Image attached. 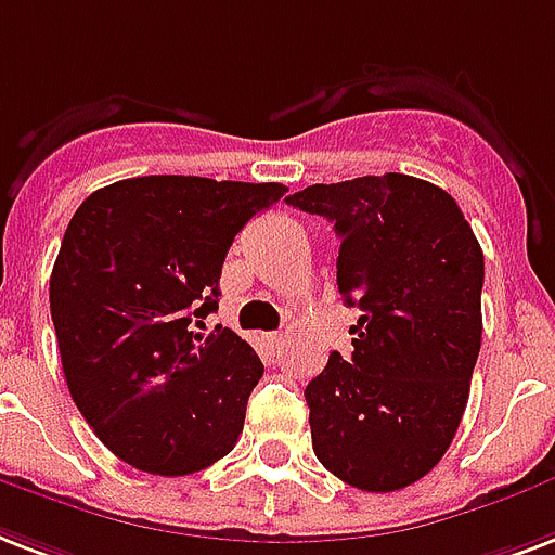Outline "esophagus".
I'll use <instances>...</instances> for the list:
<instances>
[{
  "label": "esophagus",
  "mask_w": 555,
  "mask_h": 555,
  "mask_svg": "<svg viewBox=\"0 0 555 555\" xmlns=\"http://www.w3.org/2000/svg\"><path fill=\"white\" fill-rule=\"evenodd\" d=\"M264 344H268L270 349H279V344H282V337H279L276 332H270V334H264Z\"/></svg>",
  "instance_id": "34e87169"
}]
</instances>
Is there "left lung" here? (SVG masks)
Listing matches in <instances>:
<instances>
[{
	"instance_id": "obj_1",
	"label": "left lung",
	"mask_w": 555,
	"mask_h": 555,
	"mask_svg": "<svg viewBox=\"0 0 555 555\" xmlns=\"http://www.w3.org/2000/svg\"><path fill=\"white\" fill-rule=\"evenodd\" d=\"M291 206L340 238L337 287L361 311L354 352L306 387L317 460L363 492H396L442 460L480 354L483 249L446 189L408 175L308 185Z\"/></svg>"
}]
</instances>
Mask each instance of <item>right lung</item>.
I'll use <instances>...</instances> for the list:
<instances>
[{"label":"right lung","mask_w":555,"mask_h":555,"mask_svg":"<svg viewBox=\"0 0 555 555\" xmlns=\"http://www.w3.org/2000/svg\"><path fill=\"white\" fill-rule=\"evenodd\" d=\"M282 183L154 175L92 192L72 215L49 282L63 375L104 446L139 472L183 477L235 448L259 354L218 311L244 223Z\"/></svg>","instance_id":"1"}]
</instances>
